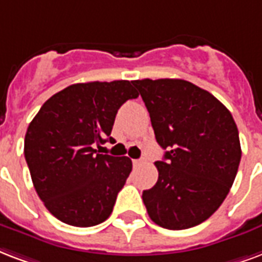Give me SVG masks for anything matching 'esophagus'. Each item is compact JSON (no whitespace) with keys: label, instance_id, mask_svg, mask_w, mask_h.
Instances as JSON below:
<instances>
[{"label":"esophagus","instance_id":"34e87169","mask_svg":"<svg viewBox=\"0 0 262 262\" xmlns=\"http://www.w3.org/2000/svg\"><path fill=\"white\" fill-rule=\"evenodd\" d=\"M144 163V159H133V166L137 167L140 165H143Z\"/></svg>","mask_w":262,"mask_h":262}]
</instances>
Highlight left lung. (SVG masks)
I'll return each mask as SVG.
<instances>
[{"label": "left lung", "instance_id": "1", "mask_svg": "<svg viewBox=\"0 0 262 262\" xmlns=\"http://www.w3.org/2000/svg\"><path fill=\"white\" fill-rule=\"evenodd\" d=\"M158 144V181L143 191L149 219L166 229L206 221L228 195L242 157L232 115L205 89L184 79H137Z\"/></svg>", "mask_w": 262, "mask_h": 262}]
</instances>
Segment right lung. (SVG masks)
I'll return each instance as SVG.
<instances>
[{
	"label": "right lung",
	"instance_id": "right-lung-1",
	"mask_svg": "<svg viewBox=\"0 0 262 262\" xmlns=\"http://www.w3.org/2000/svg\"><path fill=\"white\" fill-rule=\"evenodd\" d=\"M136 97L129 81L74 83L48 99L30 122L26 162L38 196L57 220L93 227L113 213L132 161L97 154L95 145L113 143L118 110Z\"/></svg>",
	"mask_w": 262,
	"mask_h": 262
}]
</instances>
